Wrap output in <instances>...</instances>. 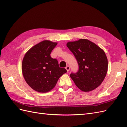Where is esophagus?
Listing matches in <instances>:
<instances>
[{
  "label": "esophagus",
  "mask_w": 127,
  "mask_h": 127,
  "mask_svg": "<svg viewBox=\"0 0 127 127\" xmlns=\"http://www.w3.org/2000/svg\"><path fill=\"white\" fill-rule=\"evenodd\" d=\"M65 69H66V70H67V71L69 72V70H70V66H69V65H67V66L65 67Z\"/></svg>",
  "instance_id": "esophagus-1"
}]
</instances>
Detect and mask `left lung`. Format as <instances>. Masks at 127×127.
<instances>
[{"mask_svg":"<svg viewBox=\"0 0 127 127\" xmlns=\"http://www.w3.org/2000/svg\"><path fill=\"white\" fill-rule=\"evenodd\" d=\"M67 47L75 57L79 70L70 76L80 90L90 92L101 85L107 71L108 62L104 51L87 39L68 42Z\"/></svg>","mask_w":127,"mask_h":127,"instance_id":"8db88e82","label":"left lung"}]
</instances>
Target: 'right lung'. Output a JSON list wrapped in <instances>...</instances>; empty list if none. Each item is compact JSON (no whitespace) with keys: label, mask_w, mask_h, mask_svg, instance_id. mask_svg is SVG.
I'll return each instance as SVG.
<instances>
[{"label":"right lung","mask_w":127,"mask_h":127,"mask_svg":"<svg viewBox=\"0 0 127 127\" xmlns=\"http://www.w3.org/2000/svg\"><path fill=\"white\" fill-rule=\"evenodd\" d=\"M57 45L44 40L32 47L23 59L22 71L26 82L34 90L46 93L55 87L65 68L59 66L58 61L51 58V52Z\"/></svg>","instance_id":"obj_1"}]
</instances>
